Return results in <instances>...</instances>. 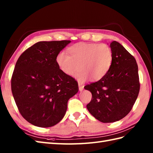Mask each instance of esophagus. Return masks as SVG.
Listing matches in <instances>:
<instances>
[{
  "label": "esophagus",
  "mask_w": 153,
  "mask_h": 153,
  "mask_svg": "<svg viewBox=\"0 0 153 153\" xmlns=\"http://www.w3.org/2000/svg\"><path fill=\"white\" fill-rule=\"evenodd\" d=\"M78 85H79V90L80 91H83V89L84 88L83 85V84H82V83H78Z\"/></svg>",
  "instance_id": "obj_1"
}]
</instances>
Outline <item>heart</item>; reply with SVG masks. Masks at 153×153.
Here are the masks:
<instances>
[{"instance_id":"b5f03b06","label":"heart","mask_w":153,"mask_h":153,"mask_svg":"<svg viewBox=\"0 0 153 153\" xmlns=\"http://www.w3.org/2000/svg\"><path fill=\"white\" fill-rule=\"evenodd\" d=\"M68 55L60 53L56 61L58 68L68 76H76L79 82L89 79L99 81L108 74L113 62V53L106 44L77 43L68 49Z\"/></svg>"}]
</instances>
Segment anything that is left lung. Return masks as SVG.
<instances>
[{
	"label": "left lung",
	"instance_id": "8db88e82",
	"mask_svg": "<svg viewBox=\"0 0 153 153\" xmlns=\"http://www.w3.org/2000/svg\"><path fill=\"white\" fill-rule=\"evenodd\" d=\"M110 47L113 62L108 74L98 82L84 87L92 93L87 110L103 123L118 121L128 115L140 89L135 58L118 42L112 41Z\"/></svg>",
	"mask_w": 153,
	"mask_h": 153
}]
</instances>
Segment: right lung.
Masks as SVG:
<instances>
[{"instance_id": "1", "label": "right lung", "mask_w": 153, "mask_h": 153, "mask_svg": "<svg viewBox=\"0 0 153 153\" xmlns=\"http://www.w3.org/2000/svg\"><path fill=\"white\" fill-rule=\"evenodd\" d=\"M71 41H40L19 57L11 89L19 113L35 126L48 128L64 118L78 83L58 68L57 55Z\"/></svg>"}]
</instances>
